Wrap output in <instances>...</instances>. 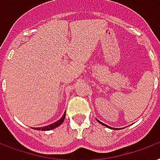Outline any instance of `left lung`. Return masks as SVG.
<instances>
[{
  "label": "left lung",
  "instance_id": "1",
  "mask_svg": "<svg viewBox=\"0 0 160 160\" xmlns=\"http://www.w3.org/2000/svg\"><path fill=\"white\" fill-rule=\"evenodd\" d=\"M98 120V119H97ZM98 122H100V123H101V124H102V125H104L105 127H107V128H112L110 127V126H108V125H107V124H105V123H103V122H100L99 120H98ZM112 129H113V128H112ZM116 129H118V128H116Z\"/></svg>",
  "mask_w": 160,
  "mask_h": 160
}]
</instances>
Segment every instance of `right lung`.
I'll return each instance as SVG.
<instances>
[{
  "mask_svg": "<svg viewBox=\"0 0 160 160\" xmlns=\"http://www.w3.org/2000/svg\"><path fill=\"white\" fill-rule=\"evenodd\" d=\"M65 116H66V112H64V114L62 115V117L59 120H58L57 122H53V123H52V124L48 125V126H44V127L34 128V129H37V130H42V131H48V130H51V129H53V128H55L60 126V125L62 123L64 119H65Z\"/></svg>",
  "mask_w": 160,
  "mask_h": 160,
  "instance_id": "right-lung-1",
  "label": "right lung"
}]
</instances>
